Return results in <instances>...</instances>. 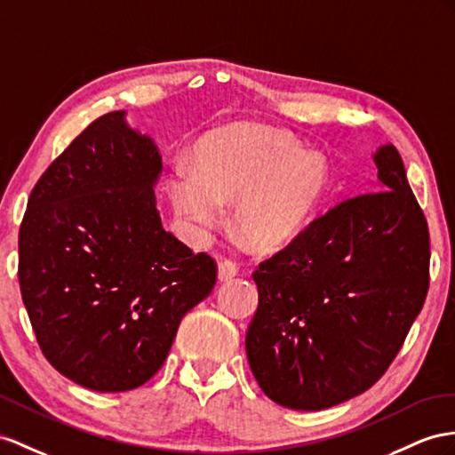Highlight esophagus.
Here are the masks:
<instances>
[{
    "label": "esophagus",
    "mask_w": 455,
    "mask_h": 455,
    "mask_svg": "<svg viewBox=\"0 0 455 455\" xmlns=\"http://www.w3.org/2000/svg\"><path fill=\"white\" fill-rule=\"evenodd\" d=\"M238 275V265L232 263V261H220L219 263V271H217V276L220 283H228L232 281Z\"/></svg>",
    "instance_id": "obj_1"
}]
</instances>
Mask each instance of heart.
<instances>
[{"instance_id":"heart-1","label":"heart","mask_w":455,"mask_h":455,"mask_svg":"<svg viewBox=\"0 0 455 455\" xmlns=\"http://www.w3.org/2000/svg\"><path fill=\"white\" fill-rule=\"evenodd\" d=\"M327 182L324 157L299 151L286 132L235 124L204 140L196 174L174 171L169 194L174 209L202 232L220 223V205H235L238 238L253 251H276L301 235Z\"/></svg>"}]
</instances>
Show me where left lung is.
Segmentation results:
<instances>
[{"instance_id":"1","label":"left lung","mask_w":455,"mask_h":455,"mask_svg":"<svg viewBox=\"0 0 455 455\" xmlns=\"http://www.w3.org/2000/svg\"><path fill=\"white\" fill-rule=\"evenodd\" d=\"M377 186L347 197L253 273L248 363L278 405L319 411L363 394L394 361L428 290L427 219L392 144Z\"/></svg>"}]
</instances>
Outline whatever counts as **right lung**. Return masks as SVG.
Returning a JSON list of instances; mask_svg holds the SVG:
<instances>
[{
    "label": "right lung",
    "mask_w": 455,
    "mask_h": 455,
    "mask_svg": "<svg viewBox=\"0 0 455 455\" xmlns=\"http://www.w3.org/2000/svg\"><path fill=\"white\" fill-rule=\"evenodd\" d=\"M100 116L48 167L19 232V284L50 363L80 387L124 392L161 369L217 265L161 225L154 140Z\"/></svg>",
    "instance_id": "obj_1"
}]
</instances>
